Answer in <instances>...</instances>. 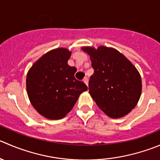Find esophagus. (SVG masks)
<instances>
[{"instance_id": "esophagus-1", "label": "esophagus", "mask_w": 160, "mask_h": 160, "mask_svg": "<svg viewBox=\"0 0 160 160\" xmlns=\"http://www.w3.org/2000/svg\"><path fill=\"white\" fill-rule=\"evenodd\" d=\"M83 81L84 82L85 84H86L87 86H88V77H84V78H83Z\"/></svg>"}]
</instances>
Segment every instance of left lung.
Here are the masks:
<instances>
[{"mask_svg":"<svg viewBox=\"0 0 160 160\" xmlns=\"http://www.w3.org/2000/svg\"><path fill=\"white\" fill-rule=\"evenodd\" d=\"M90 55L94 74L89 80V94L98 108L113 119L128 115L142 94L141 75L135 66L112 48L83 47Z\"/></svg>","mask_w":160,"mask_h":160,"instance_id":"1","label":"left lung"}]
</instances>
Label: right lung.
<instances>
[{"label": "right lung", "instance_id": "add662e5", "mask_svg": "<svg viewBox=\"0 0 160 160\" xmlns=\"http://www.w3.org/2000/svg\"><path fill=\"white\" fill-rule=\"evenodd\" d=\"M71 52L53 49L39 58L26 76V91L31 104L41 116L60 119L73 108L81 93L88 90L74 77L77 69L68 65Z\"/></svg>", "mask_w": 160, "mask_h": 160}]
</instances>
